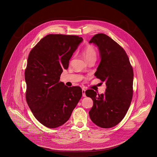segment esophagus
<instances>
[{
	"label": "esophagus",
	"instance_id": "obj_1",
	"mask_svg": "<svg viewBox=\"0 0 157 157\" xmlns=\"http://www.w3.org/2000/svg\"><path fill=\"white\" fill-rule=\"evenodd\" d=\"M82 95L83 97H85L86 96V94H85V92H86V90L84 89V88H82Z\"/></svg>",
	"mask_w": 157,
	"mask_h": 157
}]
</instances>
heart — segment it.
Listing matches in <instances>:
<instances>
[{
	"instance_id": "1",
	"label": "heart",
	"mask_w": 157,
	"mask_h": 157,
	"mask_svg": "<svg viewBox=\"0 0 157 157\" xmlns=\"http://www.w3.org/2000/svg\"><path fill=\"white\" fill-rule=\"evenodd\" d=\"M83 54L87 61L92 59H96V53L95 48L90 45L84 48L83 50Z\"/></svg>"
}]
</instances>
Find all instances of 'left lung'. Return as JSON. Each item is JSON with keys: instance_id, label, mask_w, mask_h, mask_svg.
Returning <instances> with one entry per match:
<instances>
[{"instance_id": "left-lung-1", "label": "left lung", "mask_w": 157, "mask_h": 157, "mask_svg": "<svg viewBox=\"0 0 157 157\" xmlns=\"http://www.w3.org/2000/svg\"><path fill=\"white\" fill-rule=\"evenodd\" d=\"M89 43L99 50L100 62L95 75L105 82L104 94L86 91L94 101L89 115L92 122L103 128L117 125L126 115L133 97V71L125 51L107 35L99 33Z\"/></svg>"}]
</instances>
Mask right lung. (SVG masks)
I'll list each match as a JSON object with an SVG mask.
<instances>
[{"mask_svg":"<svg viewBox=\"0 0 157 157\" xmlns=\"http://www.w3.org/2000/svg\"><path fill=\"white\" fill-rule=\"evenodd\" d=\"M83 40L78 36L48 35L29 53L25 71L26 100L35 118L48 128L64 124L82 96L80 87H69L59 79Z\"/></svg>","mask_w":157,"mask_h":157,"instance_id":"1","label":"right lung"}]
</instances>
